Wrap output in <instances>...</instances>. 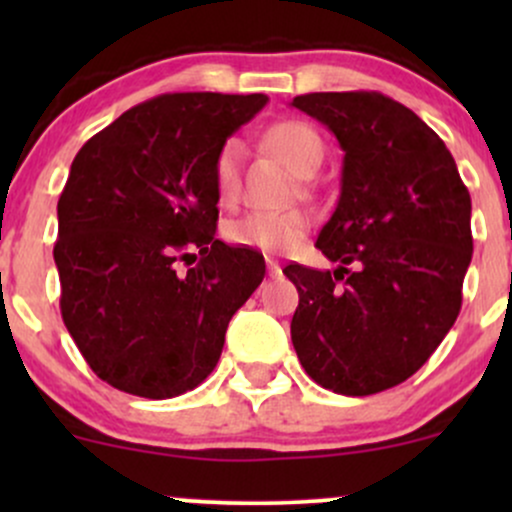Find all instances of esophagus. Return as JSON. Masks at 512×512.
I'll return each instance as SVG.
<instances>
[{"label": "esophagus", "instance_id": "esophagus-1", "mask_svg": "<svg viewBox=\"0 0 512 512\" xmlns=\"http://www.w3.org/2000/svg\"><path fill=\"white\" fill-rule=\"evenodd\" d=\"M267 272H269V276H279V274H281L279 262H276V260H267Z\"/></svg>", "mask_w": 512, "mask_h": 512}]
</instances>
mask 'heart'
Returning <instances> with one entry per match:
<instances>
[{
    "instance_id": "obj_1",
    "label": "heart",
    "mask_w": 512,
    "mask_h": 512,
    "mask_svg": "<svg viewBox=\"0 0 512 512\" xmlns=\"http://www.w3.org/2000/svg\"><path fill=\"white\" fill-rule=\"evenodd\" d=\"M267 142L281 161L298 175H305L310 168H320L325 146L320 134L313 127L298 120H286L274 125L267 132ZM240 158L243 144L231 137L221 144L214 161V185L223 202L238 195L240 187ZM310 228V216L303 209L286 211H252L231 221L226 236L240 248H252L262 252H289L305 238Z\"/></svg>"
}]
</instances>
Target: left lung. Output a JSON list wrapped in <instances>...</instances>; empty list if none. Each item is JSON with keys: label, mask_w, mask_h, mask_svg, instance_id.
<instances>
[{"label": "left lung", "mask_w": 512, "mask_h": 512, "mask_svg": "<svg viewBox=\"0 0 512 512\" xmlns=\"http://www.w3.org/2000/svg\"><path fill=\"white\" fill-rule=\"evenodd\" d=\"M291 105L344 151L342 195L315 243L339 267L284 269L298 289L293 349L317 385L375 395L424 366L460 315L472 199L443 139L383 93H305Z\"/></svg>", "instance_id": "1"}]
</instances>
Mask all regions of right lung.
Wrapping results in <instances>:
<instances>
[{
  "label": "right lung",
  "instance_id": "1",
  "mask_svg": "<svg viewBox=\"0 0 512 512\" xmlns=\"http://www.w3.org/2000/svg\"><path fill=\"white\" fill-rule=\"evenodd\" d=\"M264 105V93H163L72 161L57 202L62 320L117 390L168 399L207 380L228 322L262 284L260 252L214 238V161Z\"/></svg>",
  "mask_w": 512,
  "mask_h": 512
}]
</instances>
